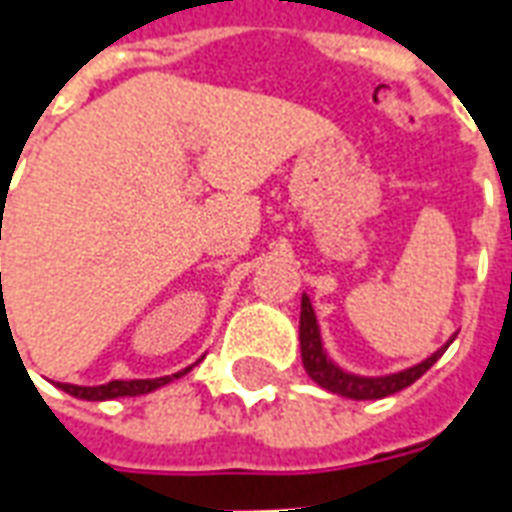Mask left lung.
Here are the masks:
<instances>
[{"label":"left lung","instance_id":"1","mask_svg":"<svg viewBox=\"0 0 512 512\" xmlns=\"http://www.w3.org/2000/svg\"><path fill=\"white\" fill-rule=\"evenodd\" d=\"M299 343H301V362H304V370L307 376L315 381L318 386H323L326 392H334V395L351 397V400H378V397L395 395L400 389H406L417 381L419 376H425L430 367L439 362V356L450 348V343L441 345L436 354H430L425 362H419L414 367H406L400 373H392V376H354V373H345L343 367L334 365L332 359L323 351L321 329H318V318H315V310H312L310 296L304 293L301 296V318H299Z\"/></svg>","mask_w":512,"mask_h":512}]
</instances>
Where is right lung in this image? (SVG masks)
Listing matches in <instances>:
<instances>
[{"label": "right lung", "instance_id": "right-lung-1", "mask_svg": "<svg viewBox=\"0 0 512 512\" xmlns=\"http://www.w3.org/2000/svg\"><path fill=\"white\" fill-rule=\"evenodd\" d=\"M189 370L191 367L180 370V373H175V376L134 378V381H109V384H101V386H76V384H57V386H60L62 392H68V395L79 397V400H115V397L147 395V392H153V389H158V386L169 384L172 378L186 376Z\"/></svg>", "mask_w": 512, "mask_h": 512}]
</instances>
